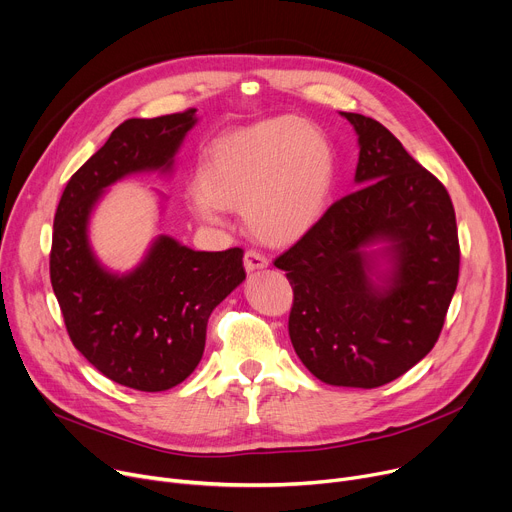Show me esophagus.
I'll return each instance as SVG.
<instances>
[{
  "label": "esophagus",
  "mask_w": 512,
  "mask_h": 512,
  "mask_svg": "<svg viewBox=\"0 0 512 512\" xmlns=\"http://www.w3.org/2000/svg\"><path fill=\"white\" fill-rule=\"evenodd\" d=\"M245 269L247 271H255V269H263V267H267L269 265V259L263 255V253H259V251H255V249H249L247 253H245Z\"/></svg>",
  "instance_id": "esophagus-1"
}]
</instances>
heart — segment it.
Returning <instances> with one entry per match:
<instances>
[{"instance_id":"b5f03b06","label":"heart","mask_w":512,"mask_h":512,"mask_svg":"<svg viewBox=\"0 0 512 512\" xmlns=\"http://www.w3.org/2000/svg\"><path fill=\"white\" fill-rule=\"evenodd\" d=\"M335 158L325 133L298 117H274L214 140L203 152L195 210L243 212L255 241L288 247L319 222Z\"/></svg>"}]
</instances>
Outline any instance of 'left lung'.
I'll return each mask as SVG.
<instances>
[{
  "instance_id": "obj_1",
  "label": "left lung",
  "mask_w": 512,
  "mask_h": 512,
  "mask_svg": "<svg viewBox=\"0 0 512 512\" xmlns=\"http://www.w3.org/2000/svg\"><path fill=\"white\" fill-rule=\"evenodd\" d=\"M342 115L358 133V189L274 265L294 290L288 331L302 364L327 385L374 389L434 348L459 280V236L445 185L385 125ZM372 242L388 247L366 254Z\"/></svg>"
}]
</instances>
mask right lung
<instances>
[{"instance_id": "add662e5", "label": "right lung", "mask_w": 512, "mask_h": 512, "mask_svg": "<svg viewBox=\"0 0 512 512\" xmlns=\"http://www.w3.org/2000/svg\"><path fill=\"white\" fill-rule=\"evenodd\" d=\"M195 109L123 121L67 181L53 222L51 286L80 354L107 379L138 391L183 383L206 348L216 306L245 280L243 249L193 251L160 234L129 274H113L94 257L88 220L119 179L173 168Z\"/></svg>"}]
</instances>
